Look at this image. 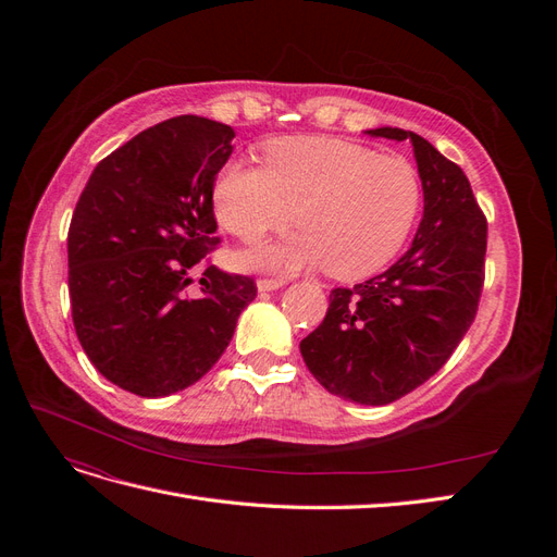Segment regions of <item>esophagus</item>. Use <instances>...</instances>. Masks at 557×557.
<instances>
[{"label":"esophagus","mask_w":557,"mask_h":557,"mask_svg":"<svg viewBox=\"0 0 557 557\" xmlns=\"http://www.w3.org/2000/svg\"><path fill=\"white\" fill-rule=\"evenodd\" d=\"M283 285H285L283 278H260V281H258V290H260V293H272V290L283 288Z\"/></svg>","instance_id":"obj_1"}]
</instances>
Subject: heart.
<instances>
[{
  "instance_id": "1",
  "label": "heart",
  "mask_w": 557,
  "mask_h": 557,
  "mask_svg": "<svg viewBox=\"0 0 557 557\" xmlns=\"http://www.w3.org/2000/svg\"><path fill=\"white\" fill-rule=\"evenodd\" d=\"M262 160H230L218 172V223L248 244L293 221L301 230L244 252V267H325L336 278H360L391 262L411 234L423 185L407 158L336 137H290L267 144Z\"/></svg>"
}]
</instances>
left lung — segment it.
<instances>
[{"label":"left lung","instance_id":"obj_1","mask_svg":"<svg viewBox=\"0 0 557 557\" xmlns=\"http://www.w3.org/2000/svg\"><path fill=\"white\" fill-rule=\"evenodd\" d=\"M367 134L411 144L423 221L391 269L330 293L327 315L299 350L327 393L381 407L440 372L474 323L487 223L465 172L428 139L399 127Z\"/></svg>","mask_w":557,"mask_h":557}]
</instances>
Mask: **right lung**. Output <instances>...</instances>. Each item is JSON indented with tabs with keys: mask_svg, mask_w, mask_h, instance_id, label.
<instances>
[{
	"mask_svg": "<svg viewBox=\"0 0 557 557\" xmlns=\"http://www.w3.org/2000/svg\"><path fill=\"white\" fill-rule=\"evenodd\" d=\"M232 139L209 117H170L99 162L76 201L66 237L76 336L127 393L166 397L197 383L258 295L252 278L203 264L221 244L213 183Z\"/></svg>",
	"mask_w": 557,
	"mask_h": 557,
	"instance_id": "right-lung-1",
	"label": "right lung"
}]
</instances>
